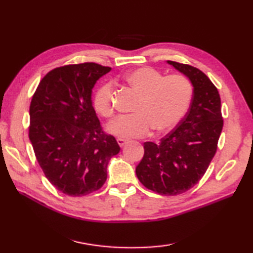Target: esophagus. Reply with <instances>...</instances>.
<instances>
[{
    "mask_svg": "<svg viewBox=\"0 0 253 253\" xmlns=\"http://www.w3.org/2000/svg\"><path fill=\"white\" fill-rule=\"evenodd\" d=\"M116 141H117L118 146H120V147H124L128 142V140H126V139H123V138H117Z\"/></svg>",
    "mask_w": 253,
    "mask_h": 253,
    "instance_id": "obj_1",
    "label": "esophagus"
}]
</instances>
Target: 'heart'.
Instances as JSON below:
<instances>
[{
  "label": "heart",
  "mask_w": 253,
  "mask_h": 253,
  "mask_svg": "<svg viewBox=\"0 0 253 253\" xmlns=\"http://www.w3.org/2000/svg\"><path fill=\"white\" fill-rule=\"evenodd\" d=\"M125 82L137 92L139 100L132 109L135 114L121 116L107 129L121 138L147 136L151 128L166 132L178 125L189 110L193 87L182 75L164 76L151 66L136 68L125 76ZM114 88L111 83L102 84L95 92L93 106L101 116L110 118L115 113Z\"/></svg>",
  "instance_id": "b5f03b06"
}]
</instances>
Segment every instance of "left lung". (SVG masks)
<instances>
[{"label":"left lung","instance_id":"1","mask_svg":"<svg viewBox=\"0 0 253 253\" xmlns=\"http://www.w3.org/2000/svg\"><path fill=\"white\" fill-rule=\"evenodd\" d=\"M190 79L193 98L178 125L159 143L144 142L136 174L141 184L159 195L177 196L202 178L216 153L223 129L221 98L206 74L188 64L168 61Z\"/></svg>","mask_w":253,"mask_h":253}]
</instances>
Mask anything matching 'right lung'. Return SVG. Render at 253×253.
<instances>
[{"label":"right lung","mask_w":253,"mask_h":253,"mask_svg":"<svg viewBox=\"0 0 253 253\" xmlns=\"http://www.w3.org/2000/svg\"><path fill=\"white\" fill-rule=\"evenodd\" d=\"M110 71L89 62L56 67L32 95L29 139L36 159L47 180L67 196L99 190L109 161L121 150L103 130L91 103L96 80Z\"/></svg>","instance_id":"1"}]
</instances>
